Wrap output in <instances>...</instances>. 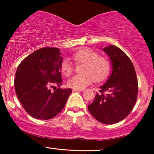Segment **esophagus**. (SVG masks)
<instances>
[{
	"mask_svg": "<svg viewBox=\"0 0 154 154\" xmlns=\"http://www.w3.org/2000/svg\"><path fill=\"white\" fill-rule=\"evenodd\" d=\"M84 90V89H81V90H80V89H74V88H73V92H78V91H83Z\"/></svg>",
	"mask_w": 154,
	"mask_h": 154,
	"instance_id": "34e87169",
	"label": "esophagus"
}]
</instances>
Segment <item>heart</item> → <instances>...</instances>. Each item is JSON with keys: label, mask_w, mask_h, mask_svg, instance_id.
Returning a JSON list of instances; mask_svg holds the SVG:
<instances>
[{"label": "heart", "mask_w": 154, "mask_h": 154, "mask_svg": "<svg viewBox=\"0 0 154 154\" xmlns=\"http://www.w3.org/2000/svg\"><path fill=\"white\" fill-rule=\"evenodd\" d=\"M73 59L77 63H84L82 68L83 73L73 75L67 81V85L74 89H84L93 83L94 79L97 81H103L110 71L109 61L90 49L79 50L73 54ZM60 69L63 74L68 76L73 71L72 63L68 59H64L61 62Z\"/></svg>", "instance_id": "heart-1"}]
</instances>
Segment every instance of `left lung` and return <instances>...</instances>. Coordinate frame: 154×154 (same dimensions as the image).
Here are the masks:
<instances>
[{
  "label": "left lung",
  "instance_id": "left-lung-1",
  "mask_svg": "<svg viewBox=\"0 0 154 154\" xmlns=\"http://www.w3.org/2000/svg\"><path fill=\"white\" fill-rule=\"evenodd\" d=\"M102 50L110 58L111 73L88 108L99 122L111 125L131 112L137 97L138 82L133 64L123 50L113 45Z\"/></svg>",
  "mask_w": 154,
  "mask_h": 154
}]
</instances>
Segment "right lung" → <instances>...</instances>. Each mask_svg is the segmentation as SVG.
I'll return each instance as SVG.
<instances>
[{"label": "right lung", "mask_w": 154, "mask_h": 154, "mask_svg": "<svg viewBox=\"0 0 154 154\" xmlns=\"http://www.w3.org/2000/svg\"><path fill=\"white\" fill-rule=\"evenodd\" d=\"M62 60L60 49L44 48L26 57L17 69L16 94L25 111L35 119L48 120L56 116L72 92L70 88L50 90L53 84L62 85Z\"/></svg>", "instance_id": "right-lung-1"}]
</instances>
